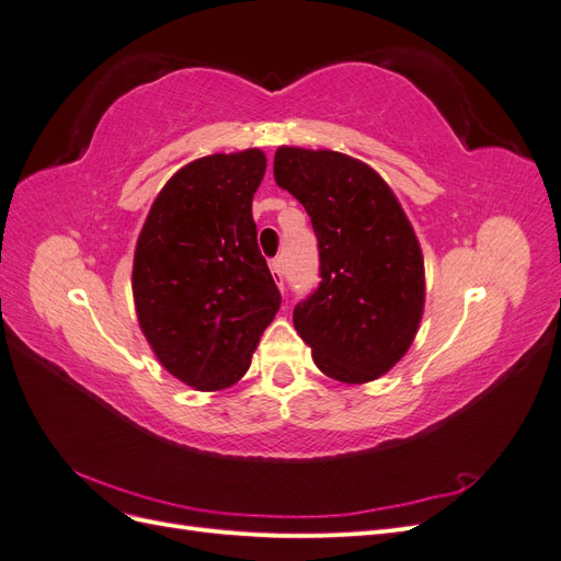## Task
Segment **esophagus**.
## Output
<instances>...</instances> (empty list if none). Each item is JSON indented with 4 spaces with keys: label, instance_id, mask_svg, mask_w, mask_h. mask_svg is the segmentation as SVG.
Returning a JSON list of instances; mask_svg holds the SVG:
<instances>
[{
    "label": "esophagus",
    "instance_id": "34e87169",
    "mask_svg": "<svg viewBox=\"0 0 561 561\" xmlns=\"http://www.w3.org/2000/svg\"><path fill=\"white\" fill-rule=\"evenodd\" d=\"M268 266H271V274H274V280H276V285L280 287V290H283V287H285V274H283V264H280V260H271L268 262Z\"/></svg>",
    "mask_w": 561,
    "mask_h": 561
}]
</instances>
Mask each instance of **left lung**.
Returning a JSON list of instances; mask_svg holds the SVG:
<instances>
[{"mask_svg":"<svg viewBox=\"0 0 561 561\" xmlns=\"http://www.w3.org/2000/svg\"><path fill=\"white\" fill-rule=\"evenodd\" d=\"M274 178L309 213L320 254V285L295 307V330L322 375L375 381L412 346L426 301L410 219L375 168L342 151L278 147Z\"/></svg>","mask_w":561,"mask_h":561,"instance_id":"obj_1","label":"left lung"}]
</instances>
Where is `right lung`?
<instances>
[{
  "instance_id": "add662e5",
  "label": "right lung",
  "mask_w": 561,
  "mask_h": 561,
  "mask_svg": "<svg viewBox=\"0 0 561 561\" xmlns=\"http://www.w3.org/2000/svg\"><path fill=\"white\" fill-rule=\"evenodd\" d=\"M264 171L262 149L186 163L151 203L135 245L140 330L159 363L196 390L239 381L280 309L252 219Z\"/></svg>"
}]
</instances>
